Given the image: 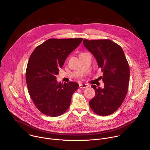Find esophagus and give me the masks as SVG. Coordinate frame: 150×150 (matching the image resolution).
<instances>
[{"label":"esophagus","mask_w":150,"mask_h":150,"mask_svg":"<svg viewBox=\"0 0 150 150\" xmlns=\"http://www.w3.org/2000/svg\"><path fill=\"white\" fill-rule=\"evenodd\" d=\"M79 87L80 88H86L89 87V85L87 83H81L79 84Z\"/></svg>","instance_id":"esophagus-1"}]
</instances>
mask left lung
Wrapping results in <instances>:
<instances>
[{
    "label": "left lung",
    "instance_id": "8db88e82",
    "mask_svg": "<svg viewBox=\"0 0 150 150\" xmlns=\"http://www.w3.org/2000/svg\"><path fill=\"white\" fill-rule=\"evenodd\" d=\"M83 44L96 58L103 76L104 88L91 86L95 97L89 101L98 115L108 116L116 112L124 101L129 81V66L122 48L110 40L83 41Z\"/></svg>",
    "mask_w": 150,
    "mask_h": 150
}]
</instances>
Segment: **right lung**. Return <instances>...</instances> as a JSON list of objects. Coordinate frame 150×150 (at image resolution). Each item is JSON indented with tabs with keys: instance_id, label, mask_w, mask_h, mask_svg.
<instances>
[{
	"instance_id": "right-lung-1",
	"label": "right lung",
	"mask_w": 150,
	"mask_h": 150,
	"mask_svg": "<svg viewBox=\"0 0 150 150\" xmlns=\"http://www.w3.org/2000/svg\"><path fill=\"white\" fill-rule=\"evenodd\" d=\"M82 40L50 38L38 46L31 54L26 70V82L34 104L42 113L56 117L68 109L79 85L75 82L58 83L56 76L68 55Z\"/></svg>"
}]
</instances>
